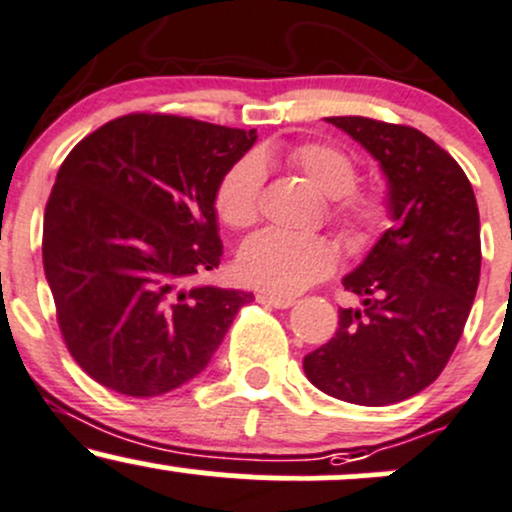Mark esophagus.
<instances>
[{"mask_svg":"<svg viewBox=\"0 0 512 512\" xmlns=\"http://www.w3.org/2000/svg\"><path fill=\"white\" fill-rule=\"evenodd\" d=\"M257 301L269 305V308H279V310L291 308V305H293L291 296H279V293H264V291L257 293Z\"/></svg>","mask_w":512,"mask_h":512,"instance_id":"1","label":"esophagus"}]
</instances>
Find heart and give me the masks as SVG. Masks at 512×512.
I'll list each match as a JSON object with an SVG mask.
<instances>
[{
	"instance_id": "1",
	"label": "heart",
	"mask_w": 512,
	"mask_h": 512,
	"mask_svg": "<svg viewBox=\"0 0 512 512\" xmlns=\"http://www.w3.org/2000/svg\"><path fill=\"white\" fill-rule=\"evenodd\" d=\"M284 161L327 195V216L346 240L368 245L390 223V199L383 190L356 185L354 156L330 142H303L284 151ZM264 170L260 158L243 156L221 175L214 192L219 221L231 231L250 228L260 216ZM337 267V248L325 236H296L267 228L255 233L238 252V274L257 289L293 296Z\"/></svg>"
}]
</instances>
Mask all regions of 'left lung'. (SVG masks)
I'll list each match as a JSON object with an SVG mask.
<instances>
[{
    "mask_svg": "<svg viewBox=\"0 0 512 512\" xmlns=\"http://www.w3.org/2000/svg\"><path fill=\"white\" fill-rule=\"evenodd\" d=\"M327 120L380 161L395 226L344 279L363 305L339 310L337 332L303 370L327 395L383 407L431 385L460 342L481 269L477 197L460 163L419 129Z\"/></svg>",
    "mask_w": 512,
    "mask_h": 512,
    "instance_id": "obj_1",
    "label": "left lung"
}]
</instances>
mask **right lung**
<instances>
[{
  "label": "right lung",
  "mask_w": 512,
  "mask_h": 512,
  "mask_svg": "<svg viewBox=\"0 0 512 512\" xmlns=\"http://www.w3.org/2000/svg\"><path fill=\"white\" fill-rule=\"evenodd\" d=\"M255 129L129 113L69 151L45 204L43 267L69 354L98 385L158 397L207 368L252 293L187 279L221 264L214 192Z\"/></svg>",
  "instance_id": "obj_1"
}]
</instances>
